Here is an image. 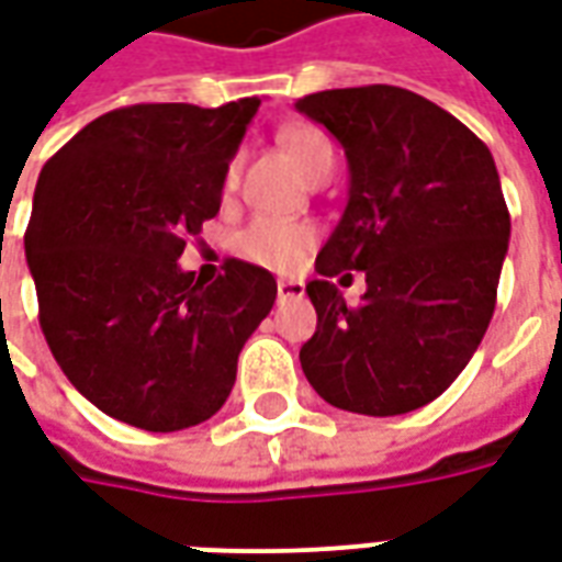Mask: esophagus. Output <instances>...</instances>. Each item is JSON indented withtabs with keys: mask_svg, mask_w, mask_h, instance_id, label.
<instances>
[{
	"mask_svg": "<svg viewBox=\"0 0 562 562\" xmlns=\"http://www.w3.org/2000/svg\"><path fill=\"white\" fill-rule=\"evenodd\" d=\"M277 294H280V301H289V297H301V294H304V282L280 280V282H277Z\"/></svg>",
	"mask_w": 562,
	"mask_h": 562,
	"instance_id": "obj_1",
	"label": "esophagus"
}]
</instances>
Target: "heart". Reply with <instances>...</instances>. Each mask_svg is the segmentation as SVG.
<instances>
[{"label":"heart","mask_w":562,"mask_h":562,"mask_svg":"<svg viewBox=\"0 0 562 562\" xmlns=\"http://www.w3.org/2000/svg\"><path fill=\"white\" fill-rule=\"evenodd\" d=\"M282 147L289 149V156L297 161V168L310 177L322 161H334V149L328 138L310 126H294L282 132ZM237 180V165L228 168L225 183L234 186ZM237 252L270 270H294L304 261L306 249L313 246V232L301 225V222H282L270 220V216H258L246 225L244 232L237 234Z\"/></svg>","instance_id":"heart-1"}]
</instances>
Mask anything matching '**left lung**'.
Masks as SVG:
<instances>
[{
  "label": "left lung",
  "instance_id": "obj_1",
  "mask_svg": "<svg viewBox=\"0 0 562 562\" xmlns=\"http://www.w3.org/2000/svg\"><path fill=\"white\" fill-rule=\"evenodd\" d=\"M294 108L349 161V201L306 282L318 325L304 376L346 413H413L460 376L494 316L512 234L494 156L401 87L313 92ZM342 269L366 270L358 307L329 282Z\"/></svg>",
  "mask_w": 562,
  "mask_h": 562
}]
</instances>
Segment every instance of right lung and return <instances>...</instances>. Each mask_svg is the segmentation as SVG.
<instances>
[{
	"label": "right lung",
	"mask_w": 562,
	"mask_h": 562,
	"mask_svg": "<svg viewBox=\"0 0 562 562\" xmlns=\"http://www.w3.org/2000/svg\"><path fill=\"white\" fill-rule=\"evenodd\" d=\"M258 104L120 108L42 168L26 261L44 340L116 422L171 434L220 413L237 355L277 301V280L240 258L210 285L177 265L186 237L220 213Z\"/></svg>",
	"instance_id": "obj_1"
}]
</instances>
